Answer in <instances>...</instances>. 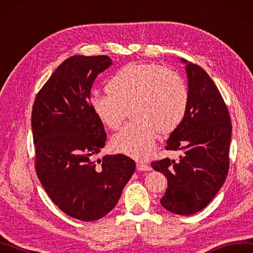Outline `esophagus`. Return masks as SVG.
<instances>
[{
    "instance_id": "34e87169",
    "label": "esophagus",
    "mask_w": 253,
    "mask_h": 253,
    "mask_svg": "<svg viewBox=\"0 0 253 253\" xmlns=\"http://www.w3.org/2000/svg\"><path fill=\"white\" fill-rule=\"evenodd\" d=\"M137 169H138L139 171H149V170H151V167L148 164L139 162V163H137Z\"/></svg>"
}]
</instances>
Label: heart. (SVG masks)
Segmentation results:
<instances>
[{
  "instance_id": "obj_1",
  "label": "heart",
  "mask_w": 253,
  "mask_h": 253,
  "mask_svg": "<svg viewBox=\"0 0 253 253\" xmlns=\"http://www.w3.org/2000/svg\"><path fill=\"white\" fill-rule=\"evenodd\" d=\"M108 94L94 95L90 108L109 129H118L130 109L134 122L113 137L117 151L144 158L154 149L157 134H171L186 115L188 91L176 73L154 63H130L115 73Z\"/></svg>"
}]
</instances>
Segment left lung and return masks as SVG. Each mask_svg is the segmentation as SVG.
Masks as SVG:
<instances>
[{"label": "left lung", "mask_w": 253, "mask_h": 253, "mask_svg": "<svg viewBox=\"0 0 253 253\" xmlns=\"http://www.w3.org/2000/svg\"><path fill=\"white\" fill-rule=\"evenodd\" d=\"M188 105L183 121L167 140V150H180L174 162L151 163L167 178L160 204L172 213L190 215L203 210L222 187L229 170L231 119L227 105L204 68L187 62Z\"/></svg>", "instance_id": "obj_1"}]
</instances>
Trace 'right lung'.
Masks as SVG:
<instances>
[{
    "label": "right lung",
    "instance_id": "obj_1",
    "mask_svg": "<svg viewBox=\"0 0 253 253\" xmlns=\"http://www.w3.org/2000/svg\"><path fill=\"white\" fill-rule=\"evenodd\" d=\"M111 65L105 55L65 59L36 95L32 111L40 181L63 212L82 221L112 211L136 168L123 154L94 160L107 135L90 108V89Z\"/></svg>",
    "mask_w": 253,
    "mask_h": 253
}]
</instances>
